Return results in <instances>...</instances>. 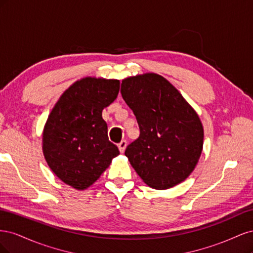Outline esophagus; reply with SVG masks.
<instances>
[{"label":"esophagus","instance_id":"1","mask_svg":"<svg viewBox=\"0 0 253 253\" xmlns=\"http://www.w3.org/2000/svg\"><path fill=\"white\" fill-rule=\"evenodd\" d=\"M126 140H122L119 144H118V148H119V151L120 153H124L126 151Z\"/></svg>","mask_w":253,"mask_h":253}]
</instances>
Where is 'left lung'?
<instances>
[{"mask_svg":"<svg viewBox=\"0 0 253 253\" xmlns=\"http://www.w3.org/2000/svg\"><path fill=\"white\" fill-rule=\"evenodd\" d=\"M121 95L138 122L140 135L125 152L151 188L166 190L193 172L204 144L195 110L163 76L145 73L122 80Z\"/></svg>","mask_w":253,"mask_h":253,"instance_id":"left-lung-1","label":"left lung"}]
</instances>
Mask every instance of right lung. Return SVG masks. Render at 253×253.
Returning a JSON list of instances; mask_svg holds the SVG:
<instances>
[{"label":"right lung","mask_w":253,"mask_h":253,"mask_svg":"<svg viewBox=\"0 0 253 253\" xmlns=\"http://www.w3.org/2000/svg\"><path fill=\"white\" fill-rule=\"evenodd\" d=\"M120 81L84 77L61 95L42 134V150L50 170L66 185L85 190L119 155L109 140L102 111L117 98Z\"/></svg>","instance_id":"add662e5"}]
</instances>
